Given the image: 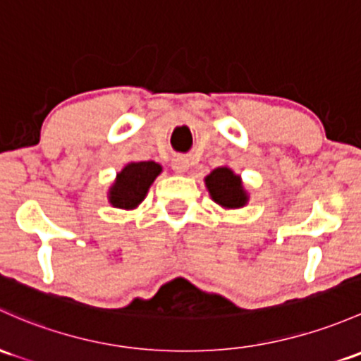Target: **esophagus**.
I'll return each mask as SVG.
<instances>
[{
  "label": "esophagus",
  "mask_w": 361,
  "mask_h": 361,
  "mask_svg": "<svg viewBox=\"0 0 361 361\" xmlns=\"http://www.w3.org/2000/svg\"><path fill=\"white\" fill-rule=\"evenodd\" d=\"M188 168H190V164H188V159H185V157H176V159H174V161H173V169L176 171V173H180V174L187 173Z\"/></svg>",
  "instance_id": "obj_1"
}]
</instances>
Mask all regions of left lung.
Instances as JSON below:
<instances>
[{
    "label": "left lung",
    "mask_w": 361,
    "mask_h": 361,
    "mask_svg": "<svg viewBox=\"0 0 361 361\" xmlns=\"http://www.w3.org/2000/svg\"><path fill=\"white\" fill-rule=\"evenodd\" d=\"M204 181H206L211 199L225 209H238L247 204L249 195L244 190L240 176L226 166L211 171V174H207Z\"/></svg>",
    "instance_id": "8db88e82"
}]
</instances>
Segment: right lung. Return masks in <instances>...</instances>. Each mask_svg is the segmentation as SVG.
Returning <instances> with one entry per match:
<instances>
[{
	"instance_id": "right-lung-1",
	"label": "right lung",
	"mask_w": 361,
	"mask_h": 361,
	"mask_svg": "<svg viewBox=\"0 0 361 361\" xmlns=\"http://www.w3.org/2000/svg\"><path fill=\"white\" fill-rule=\"evenodd\" d=\"M161 164L154 161L130 162L117 173L116 181L109 188V202L119 209H135L145 199L150 185L161 174Z\"/></svg>"
}]
</instances>
